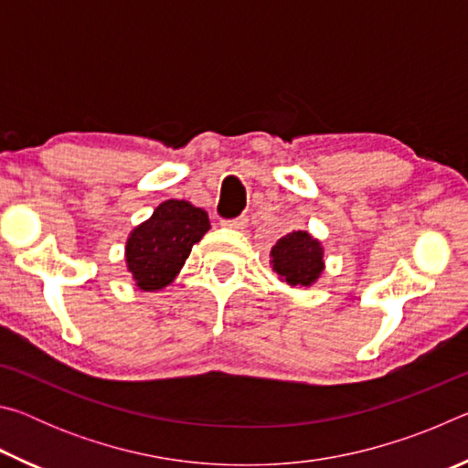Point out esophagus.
Returning <instances> with one entry per match:
<instances>
[{
    "label": "esophagus",
    "instance_id": "1",
    "mask_svg": "<svg viewBox=\"0 0 468 468\" xmlns=\"http://www.w3.org/2000/svg\"><path fill=\"white\" fill-rule=\"evenodd\" d=\"M223 225L229 227V229H237V231H239V229H245V225H248V218L237 217V218H231V220H223Z\"/></svg>",
    "mask_w": 468,
    "mask_h": 468
}]
</instances>
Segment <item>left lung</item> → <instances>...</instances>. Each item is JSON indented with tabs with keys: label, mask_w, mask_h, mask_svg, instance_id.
I'll use <instances>...</instances> for the list:
<instances>
[{
	"label": "left lung",
	"mask_w": 468,
	"mask_h": 468,
	"mask_svg": "<svg viewBox=\"0 0 468 468\" xmlns=\"http://www.w3.org/2000/svg\"><path fill=\"white\" fill-rule=\"evenodd\" d=\"M271 266L291 287H312L326 268L322 241L307 231L284 235L271 250Z\"/></svg>",
	"instance_id": "1"
}]
</instances>
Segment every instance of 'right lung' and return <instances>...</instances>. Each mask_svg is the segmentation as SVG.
Listing matches in <instances>:
<instances>
[{
    "mask_svg": "<svg viewBox=\"0 0 468 468\" xmlns=\"http://www.w3.org/2000/svg\"><path fill=\"white\" fill-rule=\"evenodd\" d=\"M206 210L187 200H165L125 241V264L140 291H161L176 281L194 245L208 233Z\"/></svg>",
    "mask_w": 468,
    "mask_h": 468,
    "instance_id": "1",
    "label": "right lung"
}]
</instances>
